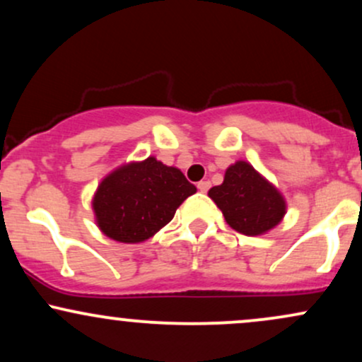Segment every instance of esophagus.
<instances>
[{
  "instance_id": "34e87169",
  "label": "esophagus",
  "mask_w": 362,
  "mask_h": 362,
  "mask_svg": "<svg viewBox=\"0 0 362 362\" xmlns=\"http://www.w3.org/2000/svg\"><path fill=\"white\" fill-rule=\"evenodd\" d=\"M209 187H211V184L207 180H202L197 184V189L201 190V192H207V190H209Z\"/></svg>"
}]
</instances>
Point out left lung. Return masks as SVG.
<instances>
[{
  "label": "left lung",
  "mask_w": 362,
  "mask_h": 362,
  "mask_svg": "<svg viewBox=\"0 0 362 362\" xmlns=\"http://www.w3.org/2000/svg\"><path fill=\"white\" fill-rule=\"evenodd\" d=\"M209 197L238 233L255 236L272 230L286 214L279 190L269 184L247 161H236L224 173L221 185L209 190Z\"/></svg>",
  "instance_id": "8db88e82"
}]
</instances>
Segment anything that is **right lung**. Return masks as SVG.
<instances>
[{
  "label": "right lung",
  "mask_w": 362,
  "mask_h": 362,
  "mask_svg": "<svg viewBox=\"0 0 362 362\" xmlns=\"http://www.w3.org/2000/svg\"><path fill=\"white\" fill-rule=\"evenodd\" d=\"M195 190L180 170L149 156L103 178L93 197L95 218L109 238L139 243L172 221L177 207Z\"/></svg>",
  "instance_id": "add662e5"
}]
</instances>
